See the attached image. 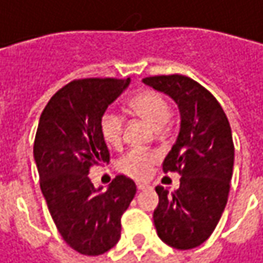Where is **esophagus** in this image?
Wrapping results in <instances>:
<instances>
[{
	"instance_id": "esophagus-1",
	"label": "esophagus",
	"mask_w": 263,
	"mask_h": 263,
	"mask_svg": "<svg viewBox=\"0 0 263 263\" xmlns=\"http://www.w3.org/2000/svg\"><path fill=\"white\" fill-rule=\"evenodd\" d=\"M137 187H138V191H144L148 187V184L147 183H137Z\"/></svg>"
}]
</instances>
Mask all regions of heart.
<instances>
[{
    "instance_id": "b5f03b06",
    "label": "heart",
    "mask_w": 263,
    "mask_h": 263,
    "mask_svg": "<svg viewBox=\"0 0 263 263\" xmlns=\"http://www.w3.org/2000/svg\"><path fill=\"white\" fill-rule=\"evenodd\" d=\"M129 105L138 116L143 117L156 129L163 128L171 119V107L168 101L153 90H144L138 93L132 98ZM100 129L102 138L110 146L119 147L123 138V116L115 108L105 110L100 119ZM158 159L159 156L153 150L131 148L119 159L117 170L128 177L143 180L150 176L153 165L158 162Z\"/></svg>"
}]
</instances>
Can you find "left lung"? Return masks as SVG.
Returning <instances> with one entry per match:
<instances>
[{"instance_id":"obj_1","label":"left lung","mask_w":263,"mask_h":263,"mask_svg":"<svg viewBox=\"0 0 263 263\" xmlns=\"http://www.w3.org/2000/svg\"><path fill=\"white\" fill-rule=\"evenodd\" d=\"M143 82L171 97L180 110V132L162 163L163 173L181 176L180 187L168 195L156 186V232L174 249H195L213 234L228 202L235 152L231 126L219 101L192 79L173 74Z\"/></svg>"}]
</instances>
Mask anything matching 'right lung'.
<instances>
[{
    "label": "right lung",
    "instance_id": "add662e5",
    "mask_svg": "<svg viewBox=\"0 0 263 263\" xmlns=\"http://www.w3.org/2000/svg\"><path fill=\"white\" fill-rule=\"evenodd\" d=\"M131 79H79L59 89L44 107L34 141L40 187L54 224L76 252L98 256L120 238L122 214L137 186L117 176L107 191L95 187L89 171L108 162L100 119Z\"/></svg>",
    "mask_w": 263,
    "mask_h": 263
}]
</instances>
